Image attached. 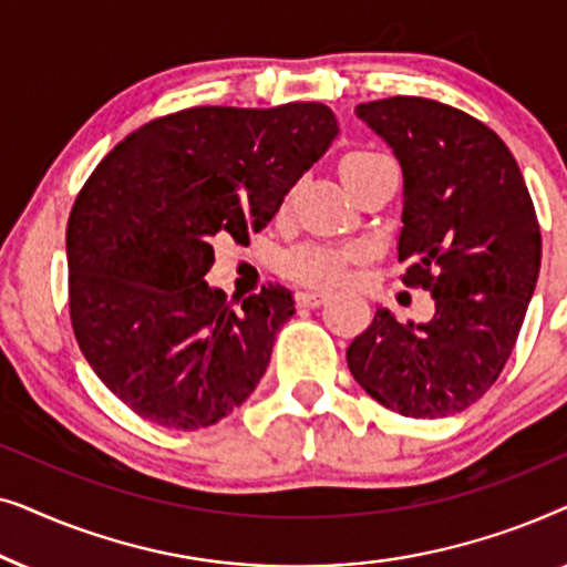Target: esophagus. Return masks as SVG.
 <instances>
[{"instance_id":"1","label":"esophagus","mask_w":567,"mask_h":567,"mask_svg":"<svg viewBox=\"0 0 567 567\" xmlns=\"http://www.w3.org/2000/svg\"><path fill=\"white\" fill-rule=\"evenodd\" d=\"M324 299H328V291L307 289V291H299L297 293V305L299 307H320Z\"/></svg>"}]
</instances>
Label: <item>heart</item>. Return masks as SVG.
I'll return each mask as SVG.
<instances>
[{
    "instance_id": "b5f03b06",
    "label": "heart",
    "mask_w": 567,
    "mask_h": 567,
    "mask_svg": "<svg viewBox=\"0 0 567 567\" xmlns=\"http://www.w3.org/2000/svg\"><path fill=\"white\" fill-rule=\"evenodd\" d=\"M384 159H390L384 152L367 150V146H363V150L348 152L346 157L340 159V173H343L346 183H351V181H355V177L363 175L367 169H371ZM346 262H348V255H343V252H332V250H322V247H315V245H305V247H297V250L286 255L284 270L301 284L330 286V284L343 281Z\"/></svg>"
}]
</instances>
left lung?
I'll return each instance as SVG.
<instances>
[{
	"label": "left lung",
	"mask_w": 567,
	"mask_h": 567,
	"mask_svg": "<svg viewBox=\"0 0 567 567\" xmlns=\"http://www.w3.org/2000/svg\"><path fill=\"white\" fill-rule=\"evenodd\" d=\"M355 115L402 167L398 258L436 299L429 322H374L348 346L355 382L405 417L462 413L495 384L537 286L542 235L514 154L485 123L429 97L361 103Z\"/></svg>",
	"instance_id": "left-lung-1"
}]
</instances>
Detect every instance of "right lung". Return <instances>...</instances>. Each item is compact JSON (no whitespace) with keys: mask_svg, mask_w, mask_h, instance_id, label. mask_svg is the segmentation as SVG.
Instances as JSON below:
<instances>
[{"mask_svg":"<svg viewBox=\"0 0 567 567\" xmlns=\"http://www.w3.org/2000/svg\"><path fill=\"white\" fill-rule=\"evenodd\" d=\"M338 131L322 103L188 107L128 134L84 183L66 227L72 328L144 421L206 429L258 386L291 291L231 307L204 276L214 245L250 243Z\"/></svg>","mask_w":567,"mask_h":567,"instance_id":"obj_1","label":"right lung"}]
</instances>
